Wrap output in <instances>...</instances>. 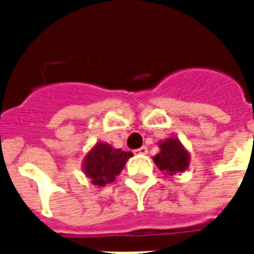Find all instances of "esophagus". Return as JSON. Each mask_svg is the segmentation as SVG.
<instances>
[{
  "label": "esophagus",
  "instance_id": "34e87169",
  "mask_svg": "<svg viewBox=\"0 0 254 254\" xmlns=\"http://www.w3.org/2000/svg\"><path fill=\"white\" fill-rule=\"evenodd\" d=\"M134 152H136L137 155H145V154H148V148H147V147H140V148L136 149Z\"/></svg>",
  "mask_w": 254,
  "mask_h": 254
}]
</instances>
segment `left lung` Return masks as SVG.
I'll return each instance as SVG.
<instances>
[{"instance_id":"left-lung-1","label":"left lung","mask_w":254,"mask_h":254,"mask_svg":"<svg viewBox=\"0 0 254 254\" xmlns=\"http://www.w3.org/2000/svg\"><path fill=\"white\" fill-rule=\"evenodd\" d=\"M158 147L160 151L159 154L154 156V162L160 171L169 176H174L182 174L189 169L190 154L178 138L169 137L160 140Z\"/></svg>"}]
</instances>
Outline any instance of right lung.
I'll list each match as a JSON object with an SVG mask.
<instances>
[{"instance_id":"1","label":"right lung","mask_w":254,"mask_h":254,"mask_svg":"<svg viewBox=\"0 0 254 254\" xmlns=\"http://www.w3.org/2000/svg\"><path fill=\"white\" fill-rule=\"evenodd\" d=\"M130 156H133L132 152H125L121 148L99 141L85 154L81 169L92 185L102 188L116 180Z\"/></svg>"}]
</instances>
